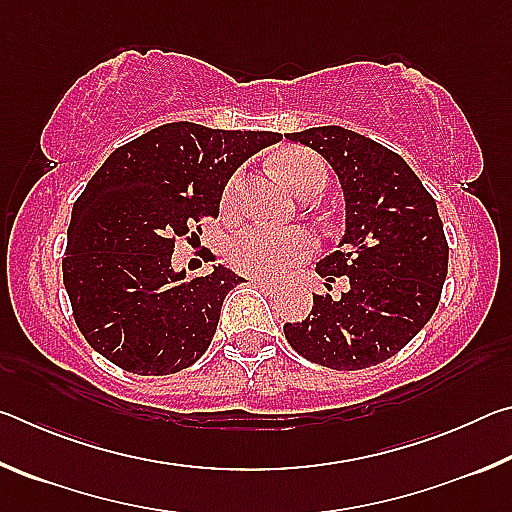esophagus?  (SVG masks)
<instances>
[{"label": "esophagus", "mask_w": 512, "mask_h": 512, "mask_svg": "<svg viewBox=\"0 0 512 512\" xmlns=\"http://www.w3.org/2000/svg\"><path fill=\"white\" fill-rule=\"evenodd\" d=\"M253 284L257 289H262V291H266V293H275L277 291V284L275 282H268V280H253Z\"/></svg>", "instance_id": "1"}]
</instances>
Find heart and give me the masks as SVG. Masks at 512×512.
Segmentation results:
<instances>
[{
	"mask_svg": "<svg viewBox=\"0 0 512 512\" xmlns=\"http://www.w3.org/2000/svg\"><path fill=\"white\" fill-rule=\"evenodd\" d=\"M275 167L287 180L293 192L305 194L311 185L325 183V164L316 153L293 149L277 155ZM241 178L235 176L225 187L223 203L237 201ZM316 241L300 228H271V225L253 223L241 228L228 244V262L232 268L253 277H280L293 266L314 253Z\"/></svg>",
	"mask_w": 512,
	"mask_h": 512,
	"instance_id": "1",
	"label": "heart"
}]
</instances>
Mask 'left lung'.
Instances as JSON below:
<instances>
[{
  "instance_id": "left-lung-1",
  "label": "left lung",
  "mask_w": 512,
  "mask_h": 512,
  "mask_svg": "<svg viewBox=\"0 0 512 512\" xmlns=\"http://www.w3.org/2000/svg\"><path fill=\"white\" fill-rule=\"evenodd\" d=\"M339 173L345 194L341 250L316 264L327 282L345 277L339 298L316 293L302 323H284L300 357L332 370L391 359L438 307L449 246L433 196L400 155L341 126L287 133ZM327 284V289H332Z\"/></svg>"
}]
</instances>
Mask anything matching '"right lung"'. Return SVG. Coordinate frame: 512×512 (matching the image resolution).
Segmentation results:
<instances>
[{"label":"right lung","mask_w":512,"mask_h":512,"mask_svg":"<svg viewBox=\"0 0 512 512\" xmlns=\"http://www.w3.org/2000/svg\"><path fill=\"white\" fill-rule=\"evenodd\" d=\"M280 140L176 121L110 153L76 198L63 259L74 320L101 357L144 377L173 375L203 357L225 296L244 280L223 266L176 273L173 248L201 235L205 216H219L239 164Z\"/></svg>","instance_id":"add662e5"}]
</instances>
